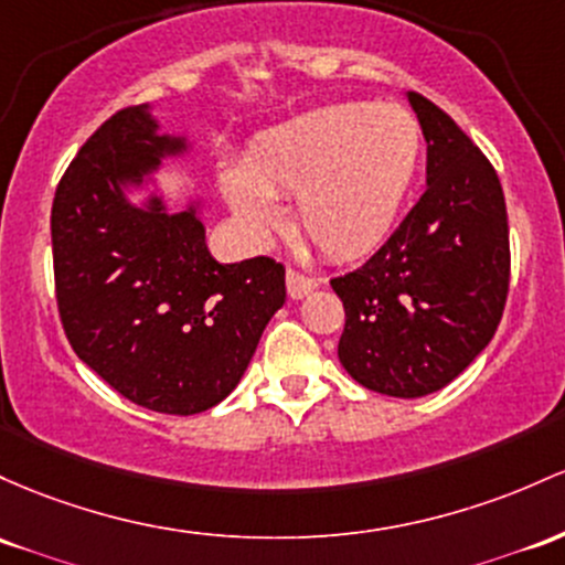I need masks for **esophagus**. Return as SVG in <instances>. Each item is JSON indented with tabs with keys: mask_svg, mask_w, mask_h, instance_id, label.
Segmentation results:
<instances>
[{
	"mask_svg": "<svg viewBox=\"0 0 565 565\" xmlns=\"http://www.w3.org/2000/svg\"><path fill=\"white\" fill-rule=\"evenodd\" d=\"M316 289V281L311 276H302V273H297L289 268L287 270V292L292 300H302V297H308Z\"/></svg>",
	"mask_w": 565,
	"mask_h": 565,
	"instance_id": "34e87169",
	"label": "esophagus"
}]
</instances>
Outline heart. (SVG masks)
<instances>
[{
	"instance_id": "obj_1",
	"label": "heart",
	"mask_w": 565,
	"mask_h": 565,
	"mask_svg": "<svg viewBox=\"0 0 565 565\" xmlns=\"http://www.w3.org/2000/svg\"><path fill=\"white\" fill-rule=\"evenodd\" d=\"M424 158V128L399 104L345 102L308 111L254 145L222 195L254 235L281 222L273 198L295 195L300 231L327 257L373 252L392 233Z\"/></svg>"
}]
</instances>
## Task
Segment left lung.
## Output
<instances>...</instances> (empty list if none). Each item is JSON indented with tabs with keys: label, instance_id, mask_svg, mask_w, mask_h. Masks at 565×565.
<instances>
[{
	"label": "left lung",
	"instance_id": "left-lung-1",
	"mask_svg": "<svg viewBox=\"0 0 565 565\" xmlns=\"http://www.w3.org/2000/svg\"><path fill=\"white\" fill-rule=\"evenodd\" d=\"M426 139V192L362 268L332 278L353 381L415 399L448 386L491 343L510 292L499 177L454 117L407 93Z\"/></svg>",
	"mask_w": 565,
	"mask_h": 565
}]
</instances>
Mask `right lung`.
Segmentation results:
<instances>
[{"label": "right lung", "instance_id": "1", "mask_svg": "<svg viewBox=\"0 0 565 565\" xmlns=\"http://www.w3.org/2000/svg\"><path fill=\"white\" fill-rule=\"evenodd\" d=\"M188 152L150 107L115 111L79 147L53 198L55 300L74 353L115 392L154 413L220 405L287 300L270 257L216 263L198 206H136L128 188Z\"/></svg>", "mask_w": 565, "mask_h": 565}]
</instances>
